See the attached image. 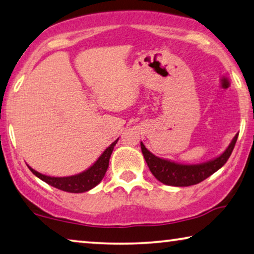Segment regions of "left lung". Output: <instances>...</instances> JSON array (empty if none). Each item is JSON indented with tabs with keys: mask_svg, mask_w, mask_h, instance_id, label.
<instances>
[{
	"mask_svg": "<svg viewBox=\"0 0 254 254\" xmlns=\"http://www.w3.org/2000/svg\"><path fill=\"white\" fill-rule=\"evenodd\" d=\"M239 134L233 138L226 150L217 158L209 160L207 163L196 165H182L171 160L159 158V157L151 154L141 142V150L149 170L152 175L166 185L172 187H190V185L198 184L214 174L224 166L231 156L233 149L235 147L236 140Z\"/></svg>",
	"mask_w": 254,
	"mask_h": 254,
	"instance_id": "left-lung-1",
	"label": "left lung"
}]
</instances>
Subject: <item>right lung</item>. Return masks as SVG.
<instances>
[{
    "label": "right lung",
    "mask_w": 254,
    "mask_h": 254,
    "mask_svg": "<svg viewBox=\"0 0 254 254\" xmlns=\"http://www.w3.org/2000/svg\"><path fill=\"white\" fill-rule=\"evenodd\" d=\"M118 141L119 139H116L110 147L106 148V150L100 155L99 158L96 160V163L92 166L88 168L87 171L80 173V174L66 176V178H54V176L40 174L39 172L33 170L30 166L28 167H29V170L33 172V174L37 176L38 179L52 185V187L59 189V190L71 193L87 192L91 190L92 188H95L96 185H98L100 181L105 176L113 149H114V146Z\"/></svg>",
    "instance_id": "obj_1"
}]
</instances>
